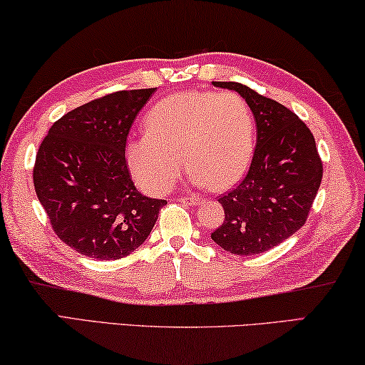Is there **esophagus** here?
<instances>
[{
    "mask_svg": "<svg viewBox=\"0 0 365 365\" xmlns=\"http://www.w3.org/2000/svg\"><path fill=\"white\" fill-rule=\"evenodd\" d=\"M180 201H182V203L190 205V206H198L201 201H203V198H201V196L192 195V196H185V198H180Z\"/></svg>",
    "mask_w": 365,
    "mask_h": 365,
    "instance_id": "34e87169",
    "label": "esophagus"
}]
</instances>
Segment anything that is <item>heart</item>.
I'll list each match as a JSON object with an SVG mask.
<instances>
[{"label":"heart","mask_w":365,"mask_h":365,"mask_svg":"<svg viewBox=\"0 0 365 365\" xmlns=\"http://www.w3.org/2000/svg\"><path fill=\"white\" fill-rule=\"evenodd\" d=\"M146 135L126 146L135 182L148 193H164L183 165L200 187L222 190L244 177L255 149V120L237 94L183 92L149 110Z\"/></svg>","instance_id":"b5f03b06"}]
</instances>
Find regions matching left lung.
Wrapping results in <instances>:
<instances>
[{
    "instance_id": "1",
    "label": "left lung",
    "mask_w": 365,
    "mask_h": 365,
    "mask_svg": "<svg viewBox=\"0 0 365 365\" xmlns=\"http://www.w3.org/2000/svg\"><path fill=\"white\" fill-rule=\"evenodd\" d=\"M212 86L244 97L257 121V148L244 180L217 200L225 217L211 239L234 255H258L305 224L323 165L314 135L287 107L244 84Z\"/></svg>"
}]
</instances>
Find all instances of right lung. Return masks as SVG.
Wrapping results in <instances>:
<instances>
[{"instance_id":"1","label":"right lung","mask_w":365,"mask_h":365,"mask_svg":"<svg viewBox=\"0 0 365 365\" xmlns=\"http://www.w3.org/2000/svg\"><path fill=\"white\" fill-rule=\"evenodd\" d=\"M154 92L120 91L84 103L55 121L40 144L37 198L56 235L81 255H130L167 205L138 192L125 159L133 121Z\"/></svg>"}]
</instances>
